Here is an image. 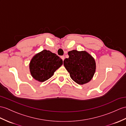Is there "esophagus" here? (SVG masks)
Listing matches in <instances>:
<instances>
[{"instance_id": "1", "label": "esophagus", "mask_w": 126, "mask_h": 126, "mask_svg": "<svg viewBox=\"0 0 126 126\" xmlns=\"http://www.w3.org/2000/svg\"><path fill=\"white\" fill-rule=\"evenodd\" d=\"M61 59H62L63 61L64 60V59H65V56H61Z\"/></svg>"}]
</instances>
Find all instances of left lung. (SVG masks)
I'll return each instance as SVG.
<instances>
[{
	"mask_svg": "<svg viewBox=\"0 0 126 126\" xmlns=\"http://www.w3.org/2000/svg\"><path fill=\"white\" fill-rule=\"evenodd\" d=\"M68 58L63 61V65L70 78L76 83L84 84L90 82L96 71V61L85 51H69Z\"/></svg>",
	"mask_w": 126,
	"mask_h": 126,
	"instance_id": "obj_1",
	"label": "left lung"
}]
</instances>
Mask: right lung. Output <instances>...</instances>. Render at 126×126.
Returning <instances> with one entry per match:
<instances>
[{"mask_svg":"<svg viewBox=\"0 0 126 126\" xmlns=\"http://www.w3.org/2000/svg\"><path fill=\"white\" fill-rule=\"evenodd\" d=\"M63 63L62 59L57 54L44 50L32 58L29 63L30 72L35 80L43 82L51 78Z\"/></svg>","mask_w":126,"mask_h":126,"instance_id":"1","label":"right lung"}]
</instances>
